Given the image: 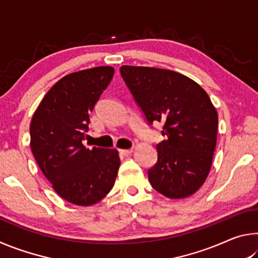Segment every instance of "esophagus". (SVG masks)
Returning <instances> with one entry per match:
<instances>
[{"mask_svg":"<svg viewBox=\"0 0 258 258\" xmlns=\"http://www.w3.org/2000/svg\"><path fill=\"white\" fill-rule=\"evenodd\" d=\"M132 152V149H119V154L121 156H128Z\"/></svg>","mask_w":258,"mask_h":258,"instance_id":"obj_1","label":"esophagus"}]
</instances>
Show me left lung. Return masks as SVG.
I'll return each mask as SVG.
<instances>
[{"mask_svg":"<svg viewBox=\"0 0 258 258\" xmlns=\"http://www.w3.org/2000/svg\"><path fill=\"white\" fill-rule=\"evenodd\" d=\"M120 75L148 124L164 123L166 140L148 171L152 187L171 199L189 197L207 178L216 147L217 112L208 94L167 69L121 66Z\"/></svg>","mask_w":258,"mask_h":258,"instance_id":"1","label":"left lung"}]
</instances>
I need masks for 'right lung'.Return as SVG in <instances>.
Returning a JSON list of instances; mask_svg holds the SVG:
<instances>
[{
    "label": "right lung",
    "instance_id": "obj_1",
    "mask_svg": "<svg viewBox=\"0 0 258 258\" xmlns=\"http://www.w3.org/2000/svg\"><path fill=\"white\" fill-rule=\"evenodd\" d=\"M109 66L69 74L51 87L30 121V148L61 198L91 206L109 194L119 168L116 149L84 147L90 112L110 83Z\"/></svg>",
    "mask_w": 258,
    "mask_h": 258
}]
</instances>
